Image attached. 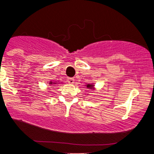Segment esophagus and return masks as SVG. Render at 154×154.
<instances>
[{"label": "esophagus", "instance_id": "obj_1", "mask_svg": "<svg viewBox=\"0 0 154 154\" xmlns=\"http://www.w3.org/2000/svg\"><path fill=\"white\" fill-rule=\"evenodd\" d=\"M67 82H68V84H73L74 83V78H67Z\"/></svg>", "mask_w": 154, "mask_h": 154}]
</instances>
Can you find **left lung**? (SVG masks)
Returning a JSON list of instances; mask_svg holds the SVG:
<instances>
[{
  "label": "left lung",
  "mask_w": 154,
  "mask_h": 154,
  "mask_svg": "<svg viewBox=\"0 0 154 154\" xmlns=\"http://www.w3.org/2000/svg\"><path fill=\"white\" fill-rule=\"evenodd\" d=\"M87 88L90 89V90H92V89H93V87H94V85H93V84H87Z\"/></svg>",
  "instance_id": "1"
}]
</instances>
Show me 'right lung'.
<instances>
[{"instance_id": "1", "label": "right lung", "mask_w": 154, "mask_h": 154, "mask_svg": "<svg viewBox=\"0 0 154 154\" xmlns=\"http://www.w3.org/2000/svg\"><path fill=\"white\" fill-rule=\"evenodd\" d=\"M48 84H50V85H54V84H58V83H57V82H52V81H50Z\"/></svg>"}]
</instances>
